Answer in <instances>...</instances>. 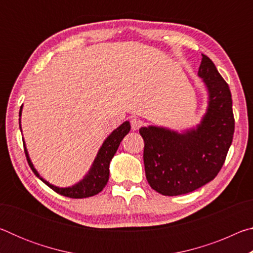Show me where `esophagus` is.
<instances>
[{
	"mask_svg": "<svg viewBox=\"0 0 253 253\" xmlns=\"http://www.w3.org/2000/svg\"><path fill=\"white\" fill-rule=\"evenodd\" d=\"M130 125H131V129H132V130H137L140 126L143 125V122L140 121V119L131 118V119H130Z\"/></svg>",
	"mask_w": 253,
	"mask_h": 253,
	"instance_id": "obj_1",
	"label": "esophagus"
}]
</instances>
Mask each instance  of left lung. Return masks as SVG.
<instances>
[{
    "mask_svg": "<svg viewBox=\"0 0 253 253\" xmlns=\"http://www.w3.org/2000/svg\"><path fill=\"white\" fill-rule=\"evenodd\" d=\"M198 76L208 92L207 110L198 125L179 131L154 125L139 129L146 178L163 195L186 194L211 182L232 144L234 118L228 84L205 54Z\"/></svg>",
    "mask_w": 253,
    "mask_h": 253,
    "instance_id": "left-lung-1",
    "label": "left lung"
}]
</instances>
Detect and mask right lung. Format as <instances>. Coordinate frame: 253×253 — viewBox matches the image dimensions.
Masks as SVG:
<instances>
[{
    "mask_svg": "<svg viewBox=\"0 0 253 253\" xmlns=\"http://www.w3.org/2000/svg\"><path fill=\"white\" fill-rule=\"evenodd\" d=\"M22 109L23 105L21 106L20 113H19V124H20V130L22 131V127H21V115H22ZM130 130V124L129 122H124L121 126H118L116 129L111 131V134L107 137L104 140V143L98 151L97 155L93 160L90 169L87 173H85L84 176L80 179L79 182L75 183L74 185L71 186H66V187H60L57 185H53V184L49 183L46 179L41 176L39 172L34 168L33 163L30 158L29 152L27 149V145H25L24 138L23 139V145H24V152L25 156H27L28 163L30 168L33 170V173L36 174V176L39 177L42 182L46 184L50 188H52L53 191L57 192V193L61 194L63 196H68V198L72 199H84V198H89V196H93L99 193L102 191V188L106 186L107 182L109 179V165L110 162L113 160L115 154H116L117 149L121 145V142L123 140L124 137H125L128 132Z\"/></svg>",
    "mask_w": 253,
    "mask_h": 253,
    "instance_id": "add662e5",
    "label": "right lung"
}]
</instances>
